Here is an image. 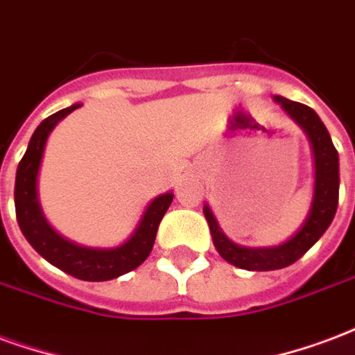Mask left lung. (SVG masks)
Instances as JSON below:
<instances>
[{
	"label": "left lung",
	"instance_id": "left-lung-1",
	"mask_svg": "<svg viewBox=\"0 0 355 355\" xmlns=\"http://www.w3.org/2000/svg\"><path fill=\"white\" fill-rule=\"evenodd\" d=\"M275 101L282 105V109L306 131V135L311 139L314 164H316V186H314L311 212L304 220L303 227L290 241L272 248H244V246L231 243L220 231L209 207H205V218L209 222L212 241L220 256L231 265L246 269V271H275V269H284L288 265L295 263L299 258H303L304 254L311 250L318 239L324 235L335 218L338 205V154L324 122L306 105L280 96L275 97Z\"/></svg>",
	"mask_w": 355,
	"mask_h": 355
}]
</instances>
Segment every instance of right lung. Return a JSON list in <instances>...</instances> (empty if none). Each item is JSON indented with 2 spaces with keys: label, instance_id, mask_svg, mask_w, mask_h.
Segmentation results:
<instances>
[{
  "label": "right lung",
  "instance_id": "add662e5",
  "mask_svg": "<svg viewBox=\"0 0 355 355\" xmlns=\"http://www.w3.org/2000/svg\"><path fill=\"white\" fill-rule=\"evenodd\" d=\"M78 107L80 105H71L67 109L54 112L52 116L44 118L37 125V130L33 131L28 150L20 159L17 169L15 207H17V220L24 237L28 239V243L49 263L78 280L103 282V280H112V278L122 277L125 272L137 269L139 265L150 256L157 227L173 201V193H164L148 205L135 233L122 246H116L111 250L84 248V246H77V244L65 241L64 237H60L56 231L46 224L41 207H39L37 173L49 133L54 130V125L62 118H65Z\"/></svg>",
  "mask_w": 355,
  "mask_h": 355
}]
</instances>
